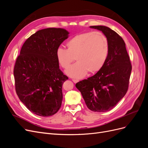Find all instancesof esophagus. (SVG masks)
I'll list each match as a JSON object with an SVG mask.
<instances>
[{
	"label": "esophagus",
	"mask_w": 148,
	"mask_h": 148,
	"mask_svg": "<svg viewBox=\"0 0 148 148\" xmlns=\"http://www.w3.org/2000/svg\"><path fill=\"white\" fill-rule=\"evenodd\" d=\"M72 81H73L75 83H78V82H79V80H78V79H72Z\"/></svg>",
	"instance_id": "esophagus-1"
}]
</instances>
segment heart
Returning <instances> with one entry per match:
<instances>
[{"instance_id":"heart-1","label":"heart","mask_w":148,"mask_h":148,"mask_svg":"<svg viewBox=\"0 0 148 148\" xmlns=\"http://www.w3.org/2000/svg\"><path fill=\"white\" fill-rule=\"evenodd\" d=\"M67 49H57L56 57L60 66L66 69L75 60L77 62L66 70L75 78H81L88 71L96 73L104 66L109 54V42L100 31H86L76 34L66 42Z\"/></svg>"}]
</instances>
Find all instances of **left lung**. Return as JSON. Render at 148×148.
I'll list each match as a JSON object with an SVG mask.
<instances>
[{"mask_svg": "<svg viewBox=\"0 0 148 148\" xmlns=\"http://www.w3.org/2000/svg\"><path fill=\"white\" fill-rule=\"evenodd\" d=\"M90 28L101 31L108 38L109 54L101 70L75 86L89 109L104 112L112 109L126 95L132 66L122 37L105 26Z\"/></svg>", "mask_w": 148, "mask_h": 148, "instance_id": "left-lung-1", "label": "left lung"}]
</instances>
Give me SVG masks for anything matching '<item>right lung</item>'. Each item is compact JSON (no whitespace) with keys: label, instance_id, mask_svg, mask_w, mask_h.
Listing matches in <instances>:
<instances>
[{"label":"right lung","instance_id":"right-lung-1","mask_svg":"<svg viewBox=\"0 0 148 148\" xmlns=\"http://www.w3.org/2000/svg\"><path fill=\"white\" fill-rule=\"evenodd\" d=\"M69 34L62 28L41 29L21 47L13 70L15 90L20 100L34 114L49 117L60 108L62 84L69 78L60 70L56 52Z\"/></svg>","mask_w":148,"mask_h":148}]
</instances>
